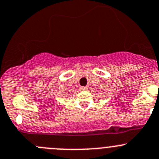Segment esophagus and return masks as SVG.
Returning a JSON list of instances; mask_svg holds the SVG:
<instances>
[{"label":"esophagus","mask_w":159,"mask_h":159,"mask_svg":"<svg viewBox=\"0 0 159 159\" xmlns=\"http://www.w3.org/2000/svg\"><path fill=\"white\" fill-rule=\"evenodd\" d=\"M80 90H81V91H87L88 90V87H86V86H82V87L80 88Z\"/></svg>","instance_id":"34e87169"}]
</instances>
